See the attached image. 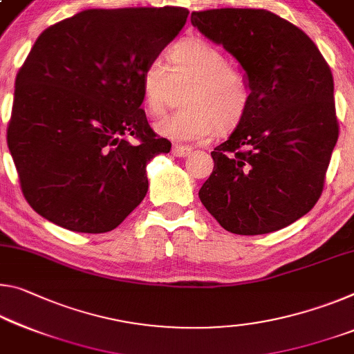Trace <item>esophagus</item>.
Masks as SVG:
<instances>
[{
  "mask_svg": "<svg viewBox=\"0 0 354 354\" xmlns=\"http://www.w3.org/2000/svg\"><path fill=\"white\" fill-rule=\"evenodd\" d=\"M190 151H192V148H189V147H183V145H175V147H173V149H171V153H173V156H176V157H186Z\"/></svg>",
  "mask_w": 354,
  "mask_h": 354,
  "instance_id": "esophagus-1",
  "label": "esophagus"
}]
</instances>
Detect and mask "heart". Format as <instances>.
I'll return each mask as SVG.
<instances>
[{
    "mask_svg": "<svg viewBox=\"0 0 354 354\" xmlns=\"http://www.w3.org/2000/svg\"><path fill=\"white\" fill-rule=\"evenodd\" d=\"M165 66L153 59L140 75L145 109L149 115L165 113L175 86L187 85L186 109L157 122V132L171 140L194 142L217 132L233 131L248 113L252 88L248 75L230 66L222 50L200 37L176 42L167 53Z\"/></svg>",
    "mask_w": 354,
    "mask_h": 354,
    "instance_id": "heart-1",
    "label": "heart"
}]
</instances>
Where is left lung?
Wrapping results in <instances>:
<instances>
[{
  "mask_svg": "<svg viewBox=\"0 0 354 354\" xmlns=\"http://www.w3.org/2000/svg\"><path fill=\"white\" fill-rule=\"evenodd\" d=\"M190 21L239 61L252 88L198 197L230 233L277 232L322 197L339 138L333 74L306 32L269 10L209 9Z\"/></svg>",
  "mask_w": 354,
  "mask_h": 354,
  "instance_id": "8db88e82",
  "label": "left lung"
}]
</instances>
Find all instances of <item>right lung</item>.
<instances>
[{"mask_svg": "<svg viewBox=\"0 0 354 354\" xmlns=\"http://www.w3.org/2000/svg\"><path fill=\"white\" fill-rule=\"evenodd\" d=\"M187 15L175 6L88 9L37 37L17 74L8 126L21 192L37 214L105 233L142 203L147 164L171 143L140 109V75Z\"/></svg>", "mask_w": 354, "mask_h": 354, "instance_id": "right-lung-1", "label": "right lung"}]
</instances>
